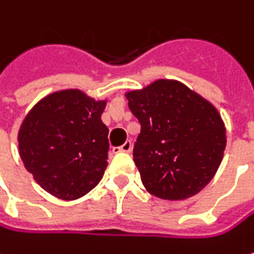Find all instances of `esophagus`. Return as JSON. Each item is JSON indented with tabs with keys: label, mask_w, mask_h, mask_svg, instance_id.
Listing matches in <instances>:
<instances>
[{
	"label": "esophagus",
	"mask_w": 254,
	"mask_h": 254,
	"mask_svg": "<svg viewBox=\"0 0 254 254\" xmlns=\"http://www.w3.org/2000/svg\"><path fill=\"white\" fill-rule=\"evenodd\" d=\"M117 150H119V152H125V153H129V152L132 150V143H131V141H125Z\"/></svg>",
	"instance_id": "obj_1"
}]
</instances>
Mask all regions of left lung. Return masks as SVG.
I'll list each match as a JSON object with an SVG mask.
<instances>
[{
	"label": "left lung",
	"instance_id": "obj_1",
	"mask_svg": "<svg viewBox=\"0 0 254 254\" xmlns=\"http://www.w3.org/2000/svg\"><path fill=\"white\" fill-rule=\"evenodd\" d=\"M125 96L141 125L134 162L144 188L164 200H185L202 191L226 149L218 110L176 79H156Z\"/></svg>",
	"mask_w": 254,
	"mask_h": 254
}]
</instances>
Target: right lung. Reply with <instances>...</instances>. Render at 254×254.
I'll list each match as a JSON object with an SVG mask.
<instances>
[{
	"instance_id": "add662e5",
	"label": "right lung",
	"mask_w": 254,
	"mask_h": 254,
	"mask_svg": "<svg viewBox=\"0 0 254 254\" xmlns=\"http://www.w3.org/2000/svg\"><path fill=\"white\" fill-rule=\"evenodd\" d=\"M105 107L107 99L66 88L27 113L17 132L19 155L51 195L76 200L101 182L108 166V128L101 120Z\"/></svg>"
}]
</instances>
